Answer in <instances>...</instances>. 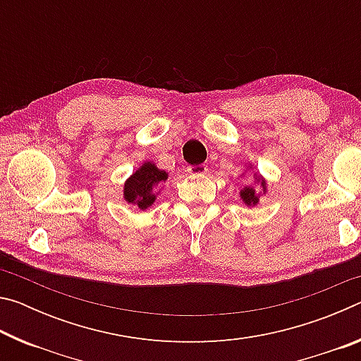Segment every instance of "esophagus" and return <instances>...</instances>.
Instances as JSON below:
<instances>
[{
    "label": "esophagus",
    "instance_id": "34e87169",
    "mask_svg": "<svg viewBox=\"0 0 361 361\" xmlns=\"http://www.w3.org/2000/svg\"><path fill=\"white\" fill-rule=\"evenodd\" d=\"M188 172L191 173L192 176L205 175L207 172H209V167H207L205 164H199V166H189V167H188Z\"/></svg>",
    "mask_w": 361,
    "mask_h": 361
}]
</instances>
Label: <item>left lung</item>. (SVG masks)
<instances>
[{
  "mask_svg": "<svg viewBox=\"0 0 361 361\" xmlns=\"http://www.w3.org/2000/svg\"><path fill=\"white\" fill-rule=\"evenodd\" d=\"M243 169H245V170H243L242 176L252 172L255 166L252 162H248V164H245V167H243ZM266 194H267V180L261 173L255 172L253 173V183H252V185H245L240 189L239 197L242 200V204H245L248 209H252V207H256L259 204V199Z\"/></svg>",
  "mask_w": 361,
  "mask_h": 361,
  "instance_id": "left-lung-1",
  "label": "left lung"
}]
</instances>
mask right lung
Wrapping results in <instances>:
<instances>
[{
  "label": "right lung",
  "instance_id": "add662e5",
  "mask_svg": "<svg viewBox=\"0 0 361 361\" xmlns=\"http://www.w3.org/2000/svg\"><path fill=\"white\" fill-rule=\"evenodd\" d=\"M169 180V172L161 170L156 162L145 161L140 164L129 178L124 181V188H122V199L127 204L137 205L138 210H148L149 207L154 205L162 192V181Z\"/></svg>",
  "mask_w": 361,
  "mask_h": 361
}]
</instances>
